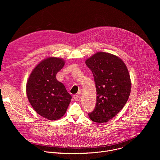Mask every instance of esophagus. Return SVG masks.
Returning a JSON list of instances; mask_svg holds the SVG:
<instances>
[{
  "label": "esophagus",
  "mask_w": 160,
  "mask_h": 160,
  "mask_svg": "<svg viewBox=\"0 0 160 160\" xmlns=\"http://www.w3.org/2000/svg\"><path fill=\"white\" fill-rule=\"evenodd\" d=\"M73 98H74V99L75 101H79L80 100V99H81V97L80 96H78V95H74L73 96Z\"/></svg>",
  "instance_id": "1"
}]
</instances>
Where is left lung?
<instances>
[{
  "mask_svg": "<svg viewBox=\"0 0 160 160\" xmlns=\"http://www.w3.org/2000/svg\"><path fill=\"white\" fill-rule=\"evenodd\" d=\"M85 64L92 72L97 92L95 109L88 117L96 123L107 122L122 110L129 98L128 69L120 58L103 52L96 53Z\"/></svg>",
  "mask_w": 160,
  "mask_h": 160,
  "instance_id": "obj_1",
  "label": "left lung"
}]
</instances>
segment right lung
<instances>
[{
	"mask_svg": "<svg viewBox=\"0 0 160 160\" xmlns=\"http://www.w3.org/2000/svg\"><path fill=\"white\" fill-rule=\"evenodd\" d=\"M64 63L59 58L43 59L34 68L27 83V94L32 106L38 115L50 120L61 118L71 102V95L56 78Z\"/></svg>",
	"mask_w": 160,
	"mask_h": 160,
	"instance_id": "add662e5",
	"label": "right lung"
}]
</instances>
